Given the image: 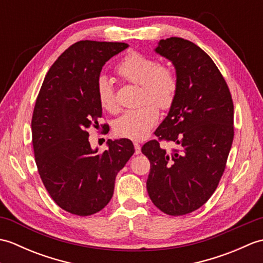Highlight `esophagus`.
<instances>
[{"mask_svg": "<svg viewBox=\"0 0 263 263\" xmlns=\"http://www.w3.org/2000/svg\"><path fill=\"white\" fill-rule=\"evenodd\" d=\"M135 149H136V155H139L141 153V147H140V144H139L138 142H135Z\"/></svg>", "mask_w": 263, "mask_h": 263, "instance_id": "obj_1", "label": "esophagus"}]
</instances>
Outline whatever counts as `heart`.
Here are the masks:
<instances>
[{
    "instance_id": "1",
    "label": "heart",
    "mask_w": 263,
    "mask_h": 263,
    "mask_svg": "<svg viewBox=\"0 0 263 263\" xmlns=\"http://www.w3.org/2000/svg\"><path fill=\"white\" fill-rule=\"evenodd\" d=\"M116 72L124 81L141 86L142 103L150 102L160 109H168L174 103L176 76L170 68L160 65L157 60L132 52L116 66ZM97 96L104 109H117L114 87L106 77H100L97 81ZM158 117V110L150 104L128 109L116 120L114 131L119 137L141 140L157 123Z\"/></svg>"
}]
</instances>
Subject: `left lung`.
I'll return each mask as SVG.
<instances>
[{"mask_svg": "<svg viewBox=\"0 0 263 263\" xmlns=\"http://www.w3.org/2000/svg\"><path fill=\"white\" fill-rule=\"evenodd\" d=\"M155 52L175 68L177 91L155 135L180 149L166 152L159 142L143 144L150 161L147 190L159 210L182 216L203 205L225 171L234 138V106L226 81L214 61L186 39L159 41Z\"/></svg>", "mask_w": 263, "mask_h": 263, "instance_id": "obj_1", "label": "left lung"}]
</instances>
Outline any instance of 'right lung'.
<instances>
[{"label":"right lung","mask_w":263,"mask_h":263,"mask_svg":"<svg viewBox=\"0 0 263 263\" xmlns=\"http://www.w3.org/2000/svg\"><path fill=\"white\" fill-rule=\"evenodd\" d=\"M127 47L125 43L73 44L48 70L38 93L31 120L36 165L55 203L70 214L102 210L113 197L117 173L135 154L128 139L108 140L107 149L98 154L87 132L102 117L97 81L103 66Z\"/></svg>","instance_id":"obj_1"}]
</instances>
